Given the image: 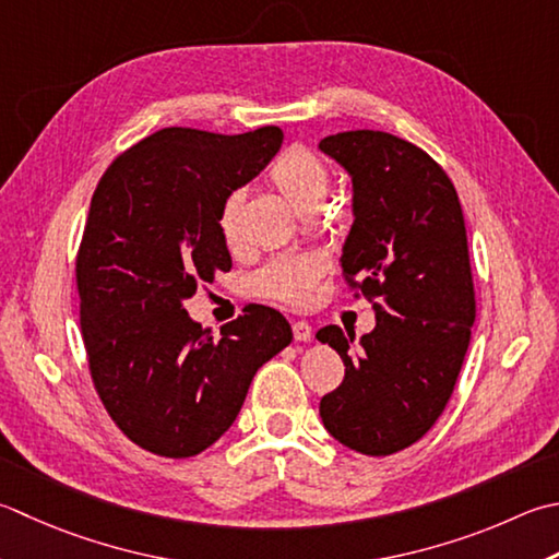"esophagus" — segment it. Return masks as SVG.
I'll return each mask as SVG.
<instances>
[{"mask_svg": "<svg viewBox=\"0 0 559 559\" xmlns=\"http://www.w3.org/2000/svg\"><path fill=\"white\" fill-rule=\"evenodd\" d=\"M293 336L295 342H310L312 338V326L308 322H293Z\"/></svg>", "mask_w": 559, "mask_h": 559, "instance_id": "esophagus-1", "label": "esophagus"}]
</instances>
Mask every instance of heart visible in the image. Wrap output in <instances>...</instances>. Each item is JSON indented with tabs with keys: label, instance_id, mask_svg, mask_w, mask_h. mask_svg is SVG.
Returning <instances> with one entry per match:
<instances>
[{
	"label": "heart",
	"instance_id": "obj_1",
	"mask_svg": "<svg viewBox=\"0 0 559 559\" xmlns=\"http://www.w3.org/2000/svg\"><path fill=\"white\" fill-rule=\"evenodd\" d=\"M271 183L286 199L295 211H302L312 203H322L330 186V171H326L320 155L310 147L293 145L273 162ZM239 207H242V193L227 195L221 211V235L227 247H237L239 242ZM324 271V259L317 254L283 257L259 271L254 278V288L271 300L286 305H308L314 298L317 278Z\"/></svg>",
	"mask_w": 559,
	"mask_h": 559
}]
</instances>
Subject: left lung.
I'll use <instances>...</instances> for the list:
<instances>
[{"mask_svg":"<svg viewBox=\"0 0 559 559\" xmlns=\"http://www.w3.org/2000/svg\"><path fill=\"white\" fill-rule=\"evenodd\" d=\"M320 150L352 177L346 278L373 300L376 330L317 332L346 366L320 402L324 429L364 455L417 443L451 400L475 324L463 207L424 150L380 130H348Z\"/></svg>","mask_w":559,"mask_h":559,"instance_id":"left-lung-1","label":"left lung"}]
</instances>
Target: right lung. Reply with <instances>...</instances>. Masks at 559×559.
<instances>
[{
	"instance_id": "1",
	"label": "right lung",
	"mask_w": 559,
	"mask_h": 559,
	"mask_svg": "<svg viewBox=\"0 0 559 559\" xmlns=\"http://www.w3.org/2000/svg\"><path fill=\"white\" fill-rule=\"evenodd\" d=\"M266 126L242 135L162 128L98 181L76 254L82 338L106 412L130 441L191 457L235 424L257 370L293 342L286 317L249 305L215 338L183 308L229 271L227 195L281 150Z\"/></svg>"
}]
</instances>
